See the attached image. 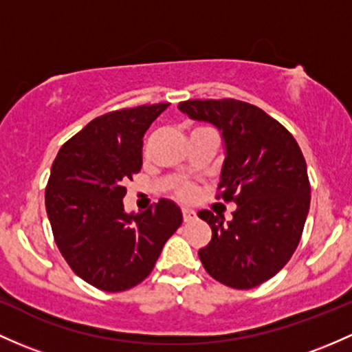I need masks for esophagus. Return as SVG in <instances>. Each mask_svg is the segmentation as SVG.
Instances as JSON below:
<instances>
[{
    "label": "esophagus",
    "instance_id": "34e87169",
    "mask_svg": "<svg viewBox=\"0 0 352 352\" xmlns=\"http://www.w3.org/2000/svg\"><path fill=\"white\" fill-rule=\"evenodd\" d=\"M182 215H184V222H190V220L195 219V212L188 207H182Z\"/></svg>",
    "mask_w": 352,
    "mask_h": 352
}]
</instances>
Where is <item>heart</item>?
<instances>
[{"label": "heart", "mask_w": 352, "mask_h": 352, "mask_svg": "<svg viewBox=\"0 0 352 352\" xmlns=\"http://www.w3.org/2000/svg\"><path fill=\"white\" fill-rule=\"evenodd\" d=\"M200 129H204V126H197L195 130H200ZM177 194L184 197V199H188V197L192 195V188L188 187V185H179V187H177Z\"/></svg>", "instance_id": "heart-1"}]
</instances>
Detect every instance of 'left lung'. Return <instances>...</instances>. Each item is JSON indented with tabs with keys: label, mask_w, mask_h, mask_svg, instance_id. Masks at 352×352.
<instances>
[{
	"label": "left lung",
	"mask_w": 352,
	"mask_h": 352,
	"mask_svg": "<svg viewBox=\"0 0 352 352\" xmlns=\"http://www.w3.org/2000/svg\"><path fill=\"white\" fill-rule=\"evenodd\" d=\"M179 108L222 130L227 155L217 199L237 204L227 223L214 212H199L212 229L200 261L219 283L256 287L276 276L299 245L311 204L302 152L284 125L247 102L187 100Z\"/></svg>",
	"instance_id": "left-lung-1"
}]
</instances>
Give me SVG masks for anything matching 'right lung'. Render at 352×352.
Masks as SVG:
<instances>
[{"label":"right lung","instance_id":"obj_1","mask_svg":"<svg viewBox=\"0 0 352 352\" xmlns=\"http://www.w3.org/2000/svg\"><path fill=\"white\" fill-rule=\"evenodd\" d=\"M168 103L120 108L65 142L52 165L45 206L61 256L85 283L107 292L132 289L152 272L182 223L172 200L125 214V182L142 168L144 135Z\"/></svg>","mask_w":352,"mask_h":352}]
</instances>
